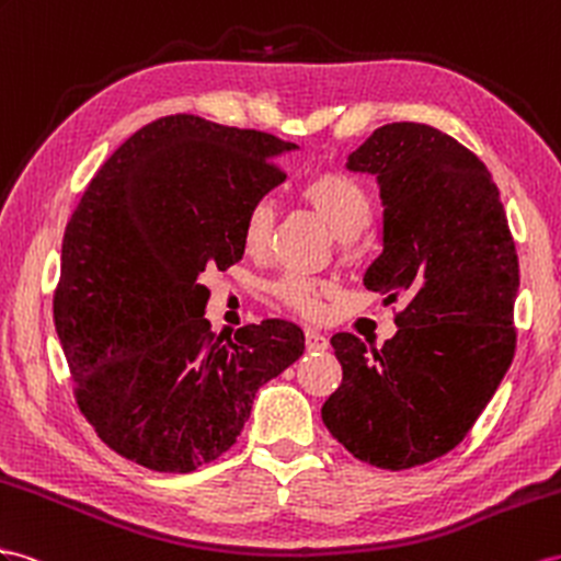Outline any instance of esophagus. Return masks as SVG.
I'll use <instances>...</instances> for the list:
<instances>
[{"instance_id": "esophagus-1", "label": "esophagus", "mask_w": 561, "mask_h": 561, "mask_svg": "<svg viewBox=\"0 0 561 561\" xmlns=\"http://www.w3.org/2000/svg\"><path fill=\"white\" fill-rule=\"evenodd\" d=\"M306 348L310 353H322L329 348V341L324 334L318 332V329H306Z\"/></svg>"}]
</instances>
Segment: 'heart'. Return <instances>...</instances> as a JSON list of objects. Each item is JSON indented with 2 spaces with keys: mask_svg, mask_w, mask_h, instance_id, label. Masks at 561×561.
I'll return each mask as SVG.
<instances>
[{
  "mask_svg": "<svg viewBox=\"0 0 561 561\" xmlns=\"http://www.w3.org/2000/svg\"><path fill=\"white\" fill-rule=\"evenodd\" d=\"M298 196L320 215V218L332 227L339 239H353L363 234L371 222V196L365 186L346 172L327 170L308 178L300 184ZM275 227V204L270 198H257L249 206L241 222V243L247 253L261 255L272 237ZM332 291V284L324 279L304 277V275H286L277 286L275 294L289 308L300 314H318L322 308L324 296Z\"/></svg>",
  "mask_w": 561,
  "mask_h": 561,
  "instance_id": "obj_1",
  "label": "heart"
}]
</instances>
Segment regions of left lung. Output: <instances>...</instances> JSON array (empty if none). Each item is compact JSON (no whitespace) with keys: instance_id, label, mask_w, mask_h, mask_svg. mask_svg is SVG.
<instances>
[{"instance_id":"obj_1","label":"left lung","mask_w":561,"mask_h":561,"mask_svg":"<svg viewBox=\"0 0 561 561\" xmlns=\"http://www.w3.org/2000/svg\"><path fill=\"white\" fill-rule=\"evenodd\" d=\"M346 165L383 204L365 286L408 306L381 348L332 336L343 379L322 422L360 462L400 471L462 443L510 369L519 257L491 172L436 127L383 125Z\"/></svg>"}]
</instances>
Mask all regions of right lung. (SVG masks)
Here are the masks:
<instances>
[{
    "label": "right lung",
    "mask_w": 561,
    "mask_h": 561,
    "mask_svg": "<svg viewBox=\"0 0 561 561\" xmlns=\"http://www.w3.org/2000/svg\"><path fill=\"white\" fill-rule=\"evenodd\" d=\"M298 149L175 113L113 151L66 225L54 322L84 420L111 450L186 473L232 448L263 383L304 355V332L265 320L215 334L208 267L241 261L253 201Z\"/></svg>",
    "instance_id": "obj_1"
}]
</instances>
